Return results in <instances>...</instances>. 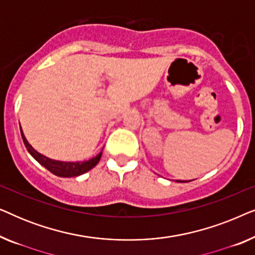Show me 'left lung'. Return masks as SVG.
I'll use <instances>...</instances> for the list:
<instances>
[{
  "mask_svg": "<svg viewBox=\"0 0 255 255\" xmlns=\"http://www.w3.org/2000/svg\"><path fill=\"white\" fill-rule=\"evenodd\" d=\"M177 182H187V181H177Z\"/></svg>",
  "mask_w": 255,
  "mask_h": 255,
  "instance_id": "1",
  "label": "left lung"
}]
</instances>
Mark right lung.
Masks as SVG:
<instances>
[{
  "label": "right lung",
  "instance_id": "add662e5",
  "mask_svg": "<svg viewBox=\"0 0 255 255\" xmlns=\"http://www.w3.org/2000/svg\"><path fill=\"white\" fill-rule=\"evenodd\" d=\"M20 134H22L24 145L31 155L40 163L41 166H44L47 170H50L54 175L60 176V177H74L82 175L94 168L97 163H99L101 156H102V152H100L99 154L94 158L87 160V161H76V162H68V161H59V160H53L47 158L43 154H40L39 152H37L32 146L29 144V141L26 140L25 135H24L22 128H20Z\"/></svg>",
  "mask_w": 255,
  "mask_h": 255
}]
</instances>
